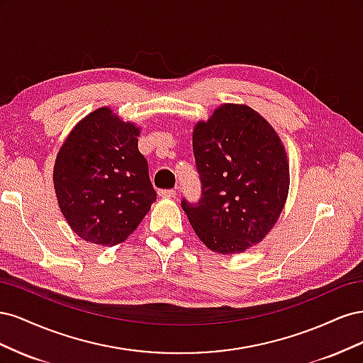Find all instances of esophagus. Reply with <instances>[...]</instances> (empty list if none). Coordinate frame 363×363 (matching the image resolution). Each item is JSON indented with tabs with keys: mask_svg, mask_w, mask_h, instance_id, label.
Here are the masks:
<instances>
[{
	"mask_svg": "<svg viewBox=\"0 0 363 363\" xmlns=\"http://www.w3.org/2000/svg\"><path fill=\"white\" fill-rule=\"evenodd\" d=\"M159 195L163 196V199H172V196H175V191L174 189H160Z\"/></svg>",
	"mask_w": 363,
	"mask_h": 363,
	"instance_id": "obj_1",
	"label": "esophagus"
}]
</instances>
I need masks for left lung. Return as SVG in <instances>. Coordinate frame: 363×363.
I'll use <instances>...</instances> for the list:
<instances>
[{
  "instance_id": "1",
  "label": "left lung",
  "mask_w": 363,
  "mask_h": 363,
  "mask_svg": "<svg viewBox=\"0 0 363 363\" xmlns=\"http://www.w3.org/2000/svg\"><path fill=\"white\" fill-rule=\"evenodd\" d=\"M201 182L182 207L206 247L233 255L259 244L280 216L289 189L286 152L274 128L248 106L224 104L194 130Z\"/></svg>"
}]
</instances>
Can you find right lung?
Here are the masks:
<instances>
[{
	"label": "right lung",
	"mask_w": 363,
	"mask_h": 363,
	"mask_svg": "<svg viewBox=\"0 0 363 363\" xmlns=\"http://www.w3.org/2000/svg\"><path fill=\"white\" fill-rule=\"evenodd\" d=\"M139 128L101 107L75 125L54 164L60 211L83 240L123 242L156 201Z\"/></svg>",
	"instance_id": "1"
}]
</instances>
